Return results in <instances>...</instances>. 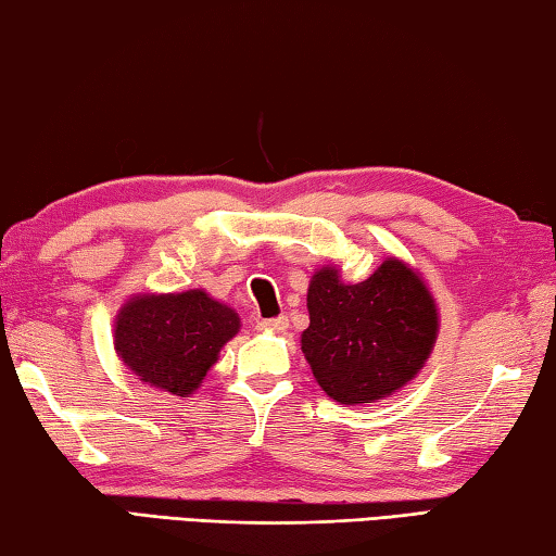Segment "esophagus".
<instances>
[{
    "mask_svg": "<svg viewBox=\"0 0 556 556\" xmlns=\"http://www.w3.org/2000/svg\"><path fill=\"white\" fill-rule=\"evenodd\" d=\"M260 328H262V331H287V328H289V318H287V316L262 318Z\"/></svg>",
    "mask_w": 556,
    "mask_h": 556,
    "instance_id": "esophagus-1",
    "label": "esophagus"
}]
</instances>
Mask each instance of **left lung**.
<instances>
[{
    "label": "left lung",
    "instance_id": "obj_1",
    "mask_svg": "<svg viewBox=\"0 0 556 556\" xmlns=\"http://www.w3.org/2000/svg\"><path fill=\"white\" fill-rule=\"evenodd\" d=\"M306 301L312 324L301 333V351L316 382L341 404L400 390L434 348V299L425 281L392 257L357 285H343L333 267L318 269Z\"/></svg>",
    "mask_w": 556,
    "mask_h": 556
}]
</instances>
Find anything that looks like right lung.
<instances>
[{"instance_id":"obj_1","label":"right lung","mask_w":556,"mask_h":556,"mask_svg":"<svg viewBox=\"0 0 556 556\" xmlns=\"http://www.w3.org/2000/svg\"><path fill=\"white\" fill-rule=\"evenodd\" d=\"M238 328V314L201 289L137 296L117 316L115 348L144 382L184 397L199 388Z\"/></svg>"}]
</instances>
